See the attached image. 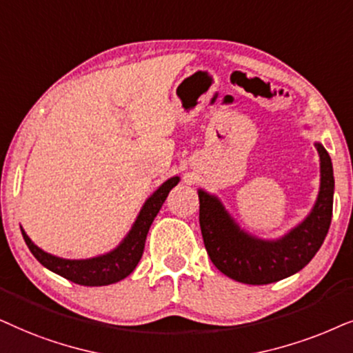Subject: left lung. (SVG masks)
<instances>
[{
  "mask_svg": "<svg viewBox=\"0 0 353 353\" xmlns=\"http://www.w3.org/2000/svg\"><path fill=\"white\" fill-rule=\"evenodd\" d=\"M319 154V192L312 211L283 237L266 241L243 231L221 200L199 189L200 228L213 265L237 283L263 285L299 272L312 261L330 231L334 199V172L330 153L314 143Z\"/></svg>",
  "mask_w": 353,
  "mask_h": 353,
  "instance_id": "1",
  "label": "left lung"
}]
</instances>
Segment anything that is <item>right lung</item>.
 <instances>
[{"label": "right lung", "mask_w": 353, "mask_h": 353, "mask_svg": "<svg viewBox=\"0 0 353 353\" xmlns=\"http://www.w3.org/2000/svg\"><path fill=\"white\" fill-rule=\"evenodd\" d=\"M179 176H174L166 182H163L143 203L128 236L122 239L119 245L112 248L111 252L105 253V255L87 258V260H68V258L54 256L37 247L21 228L23 241H26L32 255L41 265L75 284L90 285V288L114 284L117 281L128 278L130 272L135 270V266L139 265L140 258L143 255L150 225H152L153 219L157 218L159 210H161L168 194L171 192L172 187L179 184Z\"/></svg>", "instance_id": "obj_1"}]
</instances>
